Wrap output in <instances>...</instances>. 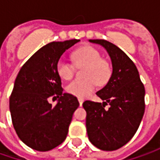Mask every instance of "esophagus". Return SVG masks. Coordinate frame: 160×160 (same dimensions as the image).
I'll return each mask as SVG.
<instances>
[{
  "label": "esophagus",
  "mask_w": 160,
  "mask_h": 160,
  "mask_svg": "<svg viewBox=\"0 0 160 160\" xmlns=\"http://www.w3.org/2000/svg\"><path fill=\"white\" fill-rule=\"evenodd\" d=\"M78 102H79V105H80V106H82L83 102V99H82V98H78Z\"/></svg>",
  "instance_id": "1"
}]
</instances>
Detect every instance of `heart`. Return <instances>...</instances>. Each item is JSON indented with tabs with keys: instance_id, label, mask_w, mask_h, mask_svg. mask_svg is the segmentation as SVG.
Returning <instances> with one entry per match:
<instances>
[{
	"instance_id": "b5f03b06",
	"label": "heart",
	"mask_w": 160,
	"mask_h": 160,
	"mask_svg": "<svg viewBox=\"0 0 160 160\" xmlns=\"http://www.w3.org/2000/svg\"><path fill=\"white\" fill-rule=\"evenodd\" d=\"M74 65L83 68V80H74L66 86V91L73 95L83 98L91 94L98 85H104L111 76V68L108 62L102 58L98 50L92 46L77 49L71 55ZM70 62L60 59L57 64V73L64 80L74 77L75 67Z\"/></svg>"
}]
</instances>
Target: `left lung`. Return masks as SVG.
<instances>
[{
  "label": "left lung",
  "mask_w": 160,
  "mask_h": 160,
  "mask_svg": "<svg viewBox=\"0 0 160 160\" xmlns=\"http://www.w3.org/2000/svg\"><path fill=\"white\" fill-rule=\"evenodd\" d=\"M107 50L112 75L105 87L96 92L104 102L85 101L86 129L90 142L102 151H116L136 132L145 109V89L136 66L126 53L106 40H89ZM110 106L108 109L105 108Z\"/></svg>",
  "instance_id": "1"
}]
</instances>
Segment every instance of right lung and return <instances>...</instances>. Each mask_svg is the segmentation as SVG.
Listing matches in <instances>:
<instances>
[{
    "instance_id": "1",
    "label": "right lung",
    "mask_w": 160,
    "mask_h": 160,
    "mask_svg": "<svg viewBox=\"0 0 160 160\" xmlns=\"http://www.w3.org/2000/svg\"><path fill=\"white\" fill-rule=\"evenodd\" d=\"M80 40L50 42L22 66L9 97V110L18 136L31 149L48 151L67 138L77 97L63 93L57 64L61 55ZM58 98L52 106L48 99Z\"/></svg>"
}]
</instances>
